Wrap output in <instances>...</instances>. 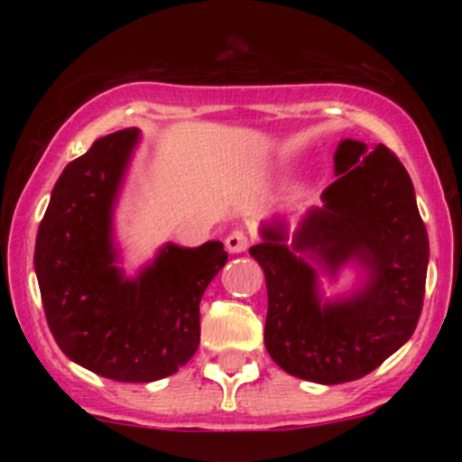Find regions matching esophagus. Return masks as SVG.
<instances>
[{"mask_svg":"<svg viewBox=\"0 0 462 462\" xmlns=\"http://www.w3.org/2000/svg\"><path fill=\"white\" fill-rule=\"evenodd\" d=\"M226 247H227V252L241 254L249 247V238L243 230H232L230 235L226 236Z\"/></svg>","mask_w":462,"mask_h":462,"instance_id":"1","label":"esophagus"}]
</instances>
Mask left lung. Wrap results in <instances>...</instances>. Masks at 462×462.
<instances>
[{
  "mask_svg": "<svg viewBox=\"0 0 462 462\" xmlns=\"http://www.w3.org/2000/svg\"><path fill=\"white\" fill-rule=\"evenodd\" d=\"M337 180L323 190L286 247L282 224L264 226L249 249L267 280L264 346L295 378L343 384L384 363L415 332L430 245L411 176L389 147L346 139L334 153ZM298 251L315 253L336 273L356 257L368 284L343 302L321 305L316 273Z\"/></svg>",
  "mask_w": 462,
  "mask_h": 462,
  "instance_id": "8db88e82",
  "label": "left lung"
}]
</instances>
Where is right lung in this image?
<instances>
[{
    "label": "right lung",
    "mask_w": 462,
    "mask_h": 462,
    "mask_svg": "<svg viewBox=\"0 0 462 462\" xmlns=\"http://www.w3.org/2000/svg\"><path fill=\"white\" fill-rule=\"evenodd\" d=\"M139 130L102 136L65 167L34 249L45 319L73 363L119 383H153L193 358L199 300L227 263L219 241L167 245L139 278L115 267L113 204Z\"/></svg>",
    "instance_id": "add662e5"
}]
</instances>
